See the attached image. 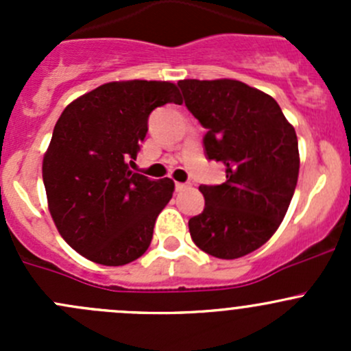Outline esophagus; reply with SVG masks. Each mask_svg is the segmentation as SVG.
Here are the masks:
<instances>
[{
    "label": "esophagus",
    "instance_id": "esophagus-1",
    "mask_svg": "<svg viewBox=\"0 0 351 351\" xmlns=\"http://www.w3.org/2000/svg\"><path fill=\"white\" fill-rule=\"evenodd\" d=\"M186 186H189V185H186V183H178V182L175 183V189H176V192H183V190H185Z\"/></svg>",
    "mask_w": 351,
    "mask_h": 351
}]
</instances>
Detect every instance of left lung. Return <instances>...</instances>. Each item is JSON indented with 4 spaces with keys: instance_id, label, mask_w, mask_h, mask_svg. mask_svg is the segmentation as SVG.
Returning <instances> with one entry per match:
<instances>
[{
    "instance_id": "obj_1",
    "label": "left lung",
    "mask_w": 351,
    "mask_h": 351,
    "mask_svg": "<svg viewBox=\"0 0 351 351\" xmlns=\"http://www.w3.org/2000/svg\"><path fill=\"white\" fill-rule=\"evenodd\" d=\"M185 105L207 129L208 159L226 182L202 185L205 207L189 221L193 243L221 260L263 246L284 221L299 178L295 129L270 95L238 80H182Z\"/></svg>"
}]
</instances>
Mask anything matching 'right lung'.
<instances>
[{
	"mask_svg": "<svg viewBox=\"0 0 351 351\" xmlns=\"http://www.w3.org/2000/svg\"><path fill=\"white\" fill-rule=\"evenodd\" d=\"M182 104L169 81H112L81 95L56 122L42 161L49 212L74 251L105 267L146 253L175 183L129 169L156 107Z\"/></svg>",
	"mask_w": 351,
	"mask_h": 351,
	"instance_id": "obj_1",
	"label": "right lung"
}]
</instances>
